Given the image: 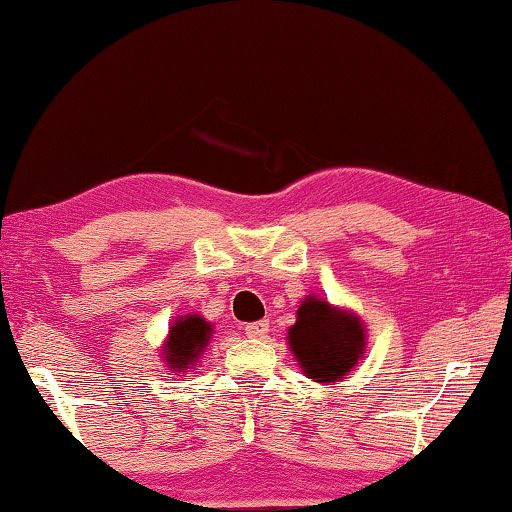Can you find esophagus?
Instances as JSON below:
<instances>
[{"label":"esophagus","mask_w":512,"mask_h":512,"mask_svg":"<svg viewBox=\"0 0 512 512\" xmlns=\"http://www.w3.org/2000/svg\"><path fill=\"white\" fill-rule=\"evenodd\" d=\"M267 332H270V322L267 320H256V322H249V325H245V334L249 338H263Z\"/></svg>","instance_id":"obj_1"}]
</instances>
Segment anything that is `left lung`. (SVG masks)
Here are the masks:
<instances>
[{
	"label": "left lung",
	"mask_w": 512,
	"mask_h": 512,
	"mask_svg": "<svg viewBox=\"0 0 512 512\" xmlns=\"http://www.w3.org/2000/svg\"><path fill=\"white\" fill-rule=\"evenodd\" d=\"M288 343L306 375L316 382H336L357 364L364 350V327L348 311L309 297L297 311Z\"/></svg>",
	"instance_id": "1"
}]
</instances>
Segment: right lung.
Returning <instances> with one entry per match:
<instances>
[{"label":"right lung","instance_id":"add662e5","mask_svg":"<svg viewBox=\"0 0 512 512\" xmlns=\"http://www.w3.org/2000/svg\"><path fill=\"white\" fill-rule=\"evenodd\" d=\"M212 329L201 316H187L176 320V325L169 329L167 341V361L171 368H178L180 373L185 371L187 364L196 361L203 348L208 345Z\"/></svg>","mask_w":512,"mask_h":512}]
</instances>
